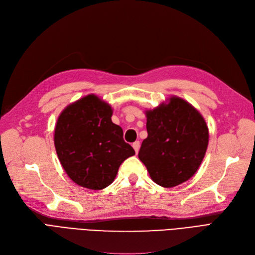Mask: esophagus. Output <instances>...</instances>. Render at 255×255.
I'll use <instances>...</instances> for the list:
<instances>
[{
  "mask_svg": "<svg viewBox=\"0 0 255 255\" xmlns=\"http://www.w3.org/2000/svg\"><path fill=\"white\" fill-rule=\"evenodd\" d=\"M132 147H133V149H134L135 153H137L138 150H139V142H138V140H135V142L132 144Z\"/></svg>",
  "mask_w": 255,
  "mask_h": 255,
  "instance_id": "obj_1",
  "label": "esophagus"
}]
</instances>
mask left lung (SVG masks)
<instances>
[{
	"instance_id": "8db88e82",
	"label": "left lung",
	"mask_w": 255,
	"mask_h": 255,
	"mask_svg": "<svg viewBox=\"0 0 255 255\" xmlns=\"http://www.w3.org/2000/svg\"><path fill=\"white\" fill-rule=\"evenodd\" d=\"M148 136L138 158L151 180L171 188L191 178L200 168L209 143V130L200 111L182 98L171 96L145 111Z\"/></svg>"
}]
</instances>
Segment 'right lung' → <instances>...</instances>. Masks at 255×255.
Wrapping results in <instances>:
<instances>
[{
  "instance_id": "add662e5",
  "label": "right lung",
  "mask_w": 255,
  "mask_h": 255,
  "mask_svg": "<svg viewBox=\"0 0 255 255\" xmlns=\"http://www.w3.org/2000/svg\"><path fill=\"white\" fill-rule=\"evenodd\" d=\"M112 108L96 94L75 101L60 113L54 147L65 172L77 185L91 190L109 186L121 164L135 154L111 121Z\"/></svg>"
}]
</instances>
